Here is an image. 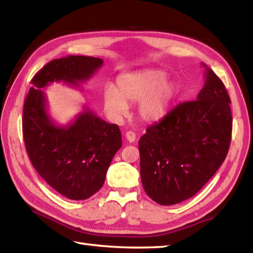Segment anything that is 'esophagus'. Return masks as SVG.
<instances>
[{"label":"esophagus","mask_w":253,"mask_h":253,"mask_svg":"<svg viewBox=\"0 0 253 253\" xmlns=\"http://www.w3.org/2000/svg\"><path fill=\"white\" fill-rule=\"evenodd\" d=\"M125 137L129 142H134L136 140V134L134 131H127L125 134Z\"/></svg>","instance_id":"34e87169"}]
</instances>
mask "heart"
I'll list each match as a JSON object with an SVG mask.
<instances>
[{
    "label": "heart",
    "instance_id": "heart-1",
    "mask_svg": "<svg viewBox=\"0 0 253 253\" xmlns=\"http://www.w3.org/2000/svg\"><path fill=\"white\" fill-rule=\"evenodd\" d=\"M177 96V85L167 80L160 70H145L122 74L117 79V88L108 85L104 89L105 111L113 118L127 112V103H138V115L142 121H162L170 111Z\"/></svg>",
    "mask_w": 253,
    "mask_h": 253
}]
</instances>
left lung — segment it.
I'll list each match as a JSON object with an SVG mask.
<instances>
[{"label": "left lung", "mask_w": 253, "mask_h": 253, "mask_svg": "<svg viewBox=\"0 0 253 253\" xmlns=\"http://www.w3.org/2000/svg\"><path fill=\"white\" fill-rule=\"evenodd\" d=\"M205 67L196 100L178 104L139 139L142 187L159 205L195 196L226 159L231 140L230 98L221 80Z\"/></svg>", "instance_id": "obj_1"}]
</instances>
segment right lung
<instances>
[{
  "mask_svg": "<svg viewBox=\"0 0 253 253\" xmlns=\"http://www.w3.org/2000/svg\"><path fill=\"white\" fill-rule=\"evenodd\" d=\"M103 63L82 55L53 59L33 77L23 108V137L32 165L50 187L72 200L89 198L103 187L122 147V134L117 125L87 107L68 125H57L47 112L42 88L54 82L77 87Z\"/></svg>",
  "mask_w": 253,
  "mask_h": 253,
  "instance_id": "obj_1",
  "label": "right lung"
}]
</instances>
